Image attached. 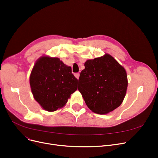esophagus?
<instances>
[{"instance_id":"obj_1","label":"esophagus","mask_w":158,"mask_h":158,"mask_svg":"<svg viewBox=\"0 0 158 158\" xmlns=\"http://www.w3.org/2000/svg\"><path fill=\"white\" fill-rule=\"evenodd\" d=\"M79 73H76L74 74V76H75V77H76L77 79H79Z\"/></svg>"}]
</instances>
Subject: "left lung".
Here are the masks:
<instances>
[{
  "mask_svg": "<svg viewBox=\"0 0 158 158\" xmlns=\"http://www.w3.org/2000/svg\"><path fill=\"white\" fill-rule=\"evenodd\" d=\"M80 73L78 89L88 108L107 114L120 106L126 96V70L110 54L87 60Z\"/></svg>",
  "mask_w": 158,
  "mask_h": 158,
  "instance_id": "1",
  "label": "left lung"
}]
</instances>
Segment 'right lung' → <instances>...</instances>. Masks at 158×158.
Segmentation results:
<instances>
[{"mask_svg": "<svg viewBox=\"0 0 158 158\" xmlns=\"http://www.w3.org/2000/svg\"><path fill=\"white\" fill-rule=\"evenodd\" d=\"M30 86L35 100L45 110L63 107L77 89L78 80L70 66L59 58L42 56L36 61L30 75Z\"/></svg>", "mask_w": 158, "mask_h": 158, "instance_id": "1", "label": "right lung"}]
</instances>
